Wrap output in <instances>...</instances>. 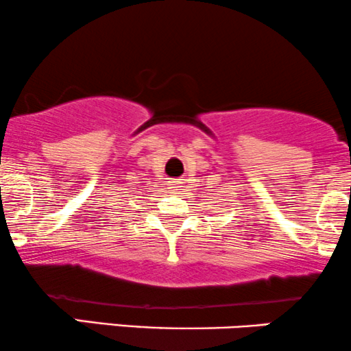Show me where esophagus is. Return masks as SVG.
Masks as SVG:
<instances>
[{
	"label": "esophagus",
	"mask_w": 351,
	"mask_h": 351,
	"mask_svg": "<svg viewBox=\"0 0 351 351\" xmlns=\"http://www.w3.org/2000/svg\"><path fill=\"white\" fill-rule=\"evenodd\" d=\"M173 188H178V186H176V183H175V186H173Z\"/></svg>",
	"instance_id": "obj_1"
}]
</instances>
